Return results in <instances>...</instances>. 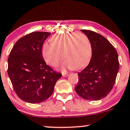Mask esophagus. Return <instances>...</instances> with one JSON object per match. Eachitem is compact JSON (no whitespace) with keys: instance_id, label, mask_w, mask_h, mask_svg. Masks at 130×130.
Returning <instances> with one entry per match:
<instances>
[{"instance_id":"1","label":"esophagus","mask_w":130,"mask_h":130,"mask_svg":"<svg viewBox=\"0 0 130 130\" xmlns=\"http://www.w3.org/2000/svg\"><path fill=\"white\" fill-rule=\"evenodd\" d=\"M62 76H64V77H66V76H68V73H62Z\"/></svg>"}]
</instances>
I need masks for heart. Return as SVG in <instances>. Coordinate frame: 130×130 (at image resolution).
I'll return each mask as SVG.
<instances>
[{
	"label": "heart",
	"mask_w": 130,
	"mask_h": 130,
	"mask_svg": "<svg viewBox=\"0 0 130 130\" xmlns=\"http://www.w3.org/2000/svg\"><path fill=\"white\" fill-rule=\"evenodd\" d=\"M42 55L46 62L57 68L62 60V69L79 70L87 66L92 56V46L86 35L78 32L54 36L51 43L43 46Z\"/></svg>",
	"instance_id": "heart-1"
}]
</instances>
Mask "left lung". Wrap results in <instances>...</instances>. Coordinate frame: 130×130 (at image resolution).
<instances>
[{
	"label": "left lung",
	"mask_w": 130,
	"mask_h": 130,
	"mask_svg": "<svg viewBox=\"0 0 130 130\" xmlns=\"http://www.w3.org/2000/svg\"><path fill=\"white\" fill-rule=\"evenodd\" d=\"M92 43V56L89 65L78 73L75 90L86 100H100L111 92L119 68L118 54L108 40L95 32L82 29Z\"/></svg>",
	"instance_id": "1"
}]
</instances>
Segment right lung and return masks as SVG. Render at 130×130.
Masks as SVG:
<instances>
[{
    "instance_id": "1",
    "label": "right lung",
    "mask_w": 130,
    "mask_h": 130,
    "mask_svg": "<svg viewBox=\"0 0 130 130\" xmlns=\"http://www.w3.org/2000/svg\"><path fill=\"white\" fill-rule=\"evenodd\" d=\"M47 32H32L20 38L11 49L8 60V74L15 93L29 103H40L54 92L62 76L46 64L42 55Z\"/></svg>"
}]
</instances>
